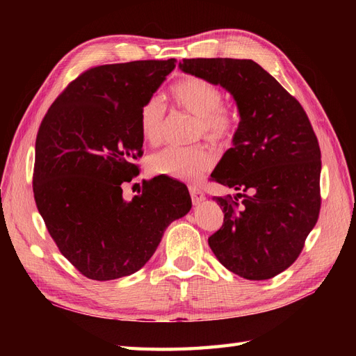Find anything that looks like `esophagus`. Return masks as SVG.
<instances>
[{
    "instance_id": "obj_1",
    "label": "esophagus",
    "mask_w": 356,
    "mask_h": 356,
    "mask_svg": "<svg viewBox=\"0 0 356 356\" xmlns=\"http://www.w3.org/2000/svg\"><path fill=\"white\" fill-rule=\"evenodd\" d=\"M188 190L193 204H199L202 200H204V193L197 186H190Z\"/></svg>"
}]
</instances>
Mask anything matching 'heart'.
<instances>
[{
  "instance_id": "1",
  "label": "heart",
  "mask_w": 356,
  "mask_h": 356,
  "mask_svg": "<svg viewBox=\"0 0 356 356\" xmlns=\"http://www.w3.org/2000/svg\"><path fill=\"white\" fill-rule=\"evenodd\" d=\"M170 98L178 108L197 117L196 138L204 136L215 144H230L239 129V115L222 105V92L211 81L187 77L170 89ZM139 132L148 144L163 138L165 106L156 96L148 98L139 110ZM215 163V153L204 145L166 147L149 156L148 169L154 175L178 181H196Z\"/></svg>"
}]
</instances>
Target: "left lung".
I'll list each match as a JSON object with an SVG mask.
<instances>
[{"label": "left lung", "instance_id": "obj_1", "mask_svg": "<svg viewBox=\"0 0 356 356\" xmlns=\"http://www.w3.org/2000/svg\"><path fill=\"white\" fill-rule=\"evenodd\" d=\"M179 68L227 89L241 114L233 148L211 175L241 193L215 197L224 222L209 236L211 250L245 279L275 277L297 260L319 217L314 127L294 96L251 59H182Z\"/></svg>", "mask_w": 356, "mask_h": 356}]
</instances>
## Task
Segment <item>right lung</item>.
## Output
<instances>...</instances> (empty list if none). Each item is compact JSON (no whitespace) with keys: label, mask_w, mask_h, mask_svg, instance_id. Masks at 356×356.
<instances>
[{"label":"right lung","mask_w":356,"mask_h":356,"mask_svg":"<svg viewBox=\"0 0 356 356\" xmlns=\"http://www.w3.org/2000/svg\"><path fill=\"white\" fill-rule=\"evenodd\" d=\"M177 59L92 67L51 104L35 139L32 188L58 250L93 281L139 270L168 225L191 208L187 187L168 177L143 182L123 199L122 186L139 175L144 138L139 110Z\"/></svg>","instance_id":"add662e5"}]
</instances>
